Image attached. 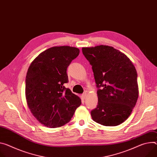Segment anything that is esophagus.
<instances>
[{
  "label": "esophagus",
  "instance_id": "34e87169",
  "mask_svg": "<svg viewBox=\"0 0 157 157\" xmlns=\"http://www.w3.org/2000/svg\"><path fill=\"white\" fill-rule=\"evenodd\" d=\"M86 93H84L81 95V97H82V99H84L85 98H86Z\"/></svg>",
  "mask_w": 157,
  "mask_h": 157
}]
</instances>
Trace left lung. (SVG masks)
Listing matches in <instances>:
<instances>
[{
  "label": "left lung",
  "instance_id": "1",
  "mask_svg": "<svg viewBox=\"0 0 157 157\" xmlns=\"http://www.w3.org/2000/svg\"><path fill=\"white\" fill-rule=\"evenodd\" d=\"M92 66L98 103L91 111L92 119L104 126H117L130 115L138 97L136 70L118 50L100 45L82 48Z\"/></svg>",
  "mask_w": 157,
  "mask_h": 157
}]
</instances>
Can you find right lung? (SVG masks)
<instances>
[{"label":"right lung","mask_w":157,"mask_h":157,"mask_svg":"<svg viewBox=\"0 0 157 157\" xmlns=\"http://www.w3.org/2000/svg\"><path fill=\"white\" fill-rule=\"evenodd\" d=\"M79 49L56 46L41 52L32 62L25 78V97L34 117L49 128L60 127L72 118L81 104L79 97L65 88L67 68Z\"/></svg>","instance_id":"right-lung-1"}]
</instances>
